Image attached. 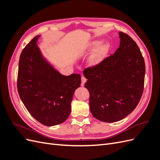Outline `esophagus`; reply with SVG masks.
<instances>
[{"label": "esophagus", "mask_w": 160, "mask_h": 160, "mask_svg": "<svg viewBox=\"0 0 160 160\" xmlns=\"http://www.w3.org/2000/svg\"><path fill=\"white\" fill-rule=\"evenodd\" d=\"M86 81H87V79H86L85 77L84 76H82L81 77V86H83L84 85Z\"/></svg>", "instance_id": "esophagus-1"}]
</instances>
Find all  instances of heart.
I'll return each instance as SVG.
<instances>
[{
  "label": "heart",
  "mask_w": 160,
  "mask_h": 160,
  "mask_svg": "<svg viewBox=\"0 0 160 160\" xmlns=\"http://www.w3.org/2000/svg\"><path fill=\"white\" fill-rule=\"evenodd\" d=\"M88 49L90 51L96 49L93 55L91 58L90 62L92 65H97L104 59L105 55H107L109 51V46L107 43H101L99 40H94L89 43Z\"/></svg>",
  "instance_id": "b5f03b06"
}]
</instances>
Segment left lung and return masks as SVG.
<instances>
[{"label":"left lung","mask_w":160,"mask_h":160,"mask_svg":"<svg viewBox=\"0 0 160 160\" xmlns=\"http://www.w3.org/2000/svg\"><path fill=\"white\" fill-rule=\"evenodd\" d=\"M119 47L114 54L83 71L91 113L108 123L118 122L132 113L143 91L146 67L142 52L127 34L119 32Z\"/></svg>","instance_id":"1"}]
</instances>
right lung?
Returning <instances> with one entry per match:
<instances>
[{
  "mask_svg": "<svg viewBox=\"0 0 160 160\" xmlns=\"http://www.w3.org/2000/svg\"><path fill=\"white\" fill-rule=\"evenodd\" d=\"M34 37L21 52L17 88L24 105L32 117L47 126L63 123L71 113L75 91L81 85V75H62L43 56Z\"/></svg>",
  "mask_w": 160,
  "mask_h": 160,
  "instance_id": "obj_1",
  "label": "right lung"
}]
</instances>
